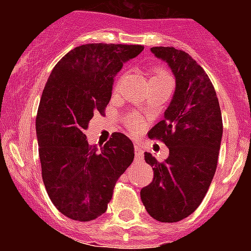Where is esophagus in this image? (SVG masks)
Segmentation results:
<instances>
[{"label": "esophagus", "instance_id": "esophagus-1", "mask_svg": "<svg viewBox=\"0 0 251 251\" xmlns=\"http://www.w3.org/2000/svg\"><path fill=\"white\" fill-rule=\"evenodd\" d=\"M134 150H136V156L141 157L142 153H143V146L141 143H138V142H136L134 143Z\"/></svg>", "mask_w": 251, "mask_h": 251}]
</instances>
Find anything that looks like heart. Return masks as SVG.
Masks as SVG:
<instances>
[{"label": "heart", "mask_w": 251, "mask_h": 251, "mask_svg": "<svg viewBox=\"0 0 251 251\" xmlns=\"http://www.w3.org/2000/svg\"><path fill=\"white\" fill-rule=\"evenodd\" d=\"M151 73H152L151 81L162 80V79H163V80H171V75L168 74V72L167 70H165V69L153 68L152 70H151ZM124 124H126V126H127V127L129 128L133 133L141 132L142 127H143V122H142L141 118H139L138 115H136V114L130 115V117H128V118L124 119Z\"/></svg>", "instance_id": "1"}]
</instances>
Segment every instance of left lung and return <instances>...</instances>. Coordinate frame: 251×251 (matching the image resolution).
Segmentation results:
<instances>
[{"label": "left lung", "instance_id": "obj_1", "mask_svg": "<svg viewBox=\"0 0 251 251\" xmlns=\"http://www.w3.org/2000/svg\"><path fill=\"white\" fill-rule=\"evenodd\" d=\"M176 77V92L165 118L148 132L170 150L166 161L145 153L153 179L141 190L148 214L161 223H177L192 214L207 194L217 167L223 137L219 99L210 77L187 52L172 46L151 49Z\"/></svg>", "mask_w": 251, "mask_h": 251}]
</instances>
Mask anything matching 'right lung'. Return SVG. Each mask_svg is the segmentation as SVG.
Returning a JSON list of instances; mask_svg holds the SVG:
<instances>
[{"label": "right lung", "instance_id": "obj_1", "mask_svg": "<svg viewBox=\"0 0 251 251\" xmlns=\"http://www.w3.org/2000/svg\"><path fill=\"white\" fill-rule=\"evenodd\" d=\"M142 45L86 44L52 69L36 115L41 175L51 202L66 217L92 221L103 215L115 182L134 158L126 134L115 132L98 150L86 141L94 114L105 113L115 74Z\"/></svg>", "mask_w": 251, "mask_h": 251}]
</instances>
